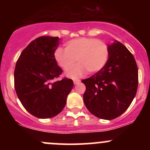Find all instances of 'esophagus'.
<instances>
[{
    "instance_id": "esophagus-1",
    "label": "esophagus",
    "mask_w": 150,
    "mask_h": 150,
    "mask_svg": "<svg viewBox=\"0 0 150 150\" xmlns=\"http://www.w3.org/2000/svg\"><path fill=\"white\" fill-rule=\"evenodd\" d=\"M80 82H81V81H80V80H78V79L74 80V81H73V83H74V84H75V85H76V84L79 83Z\"/></svg>"
}]
</instances>
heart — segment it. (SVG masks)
Masks as SVG:
<instances>
[{"label":"heart","mask_w":150,"mask_h":150,"mask_svg":"<svg viewBox=\"0 0 150 150\" xmlns=\"http://www.w3.org/2000/svg\"><path fill=\"white\" fill-rule=\"evenodd\" d=\"M54 59L64 70L72 69L66 72L70 78H77L88 73L93 74L100 71L107 64L109 58V49L102 40L92 38L74 39L65 43V50L58 48L54 53Z\"/></svg>","instance_id":"b5f03b06"}]
</instances>
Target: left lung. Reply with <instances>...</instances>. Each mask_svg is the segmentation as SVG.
I'll list each match as a JSON object with an SVG mask.
<instances>
[{"label": "left lung", "mask_w": 150, "mask_h": 150, "mask_svg": "<svg viewBox=\"0 0 150 150\" xmlns=\"http://www.w3.org/2000/svg\"><path fill=\"white\" fill-rule=\"evenodd\" d=\"M107 64L91 77L83 80V101L96 117L112 120L128 108L138 88V67L134 56L120 42L109 45Z\"/></svg>", "instance_id": "1"}]
</instances>
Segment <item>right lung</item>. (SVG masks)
<instances>
[{"label": "right lung", "instance_id": "add662e5", "mask_svg": "<svg viewBox=\"0 0 150 150\" xmlns=\"http://www.w3.org/2000/svg\"><path fill=\"white\" fill-rule=\"evenodd\" d=\"M58 37L41 36L22 51L14 70V88L25 110L38 118H49L61 112L73 81L59 78L62 69L54 59Z\"/></svg>", "mask_w": 150, "mask_h": 150}]
</instances>
